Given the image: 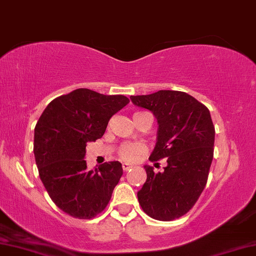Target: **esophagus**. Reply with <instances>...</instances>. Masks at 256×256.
Instances as JSON below:
<instances>
[{
	"instance_id": "34e87169",
	"label": "esophagus",
	"mask_w": 256,
	"mask_h": 256,
	"mask_svg": "<svg viewBox=\"0 0 256 256\" xmlns=\"http://www.w3.org/2000/svg\"><path fill=\"white\" fill-rule=\"evenodd\" d=\"M132 168V166L130 164H128V162H124V164H122V168H124V172L129 171V170H130Z\"/></svg>"
}]
</instances>
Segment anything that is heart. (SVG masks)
Returning <instances> with one entry per match:
<instances>
[{
	"instance_id": "heart-1",
	"label": "heart",
	"mask_w": 256,
	"mask_h": 256,
	"mask_svg": "<svg viewBox=\"0 0 256 256\" xmlns=\"http://www.w3.org/2000/svg\"><path fill=\"white\" fill-rule=\"evenodd\" d=\"M146 151V144L138 142H127L120 146L119 154L124 160L135 162L140 154Z\"/></svg>"
}]
</instances>
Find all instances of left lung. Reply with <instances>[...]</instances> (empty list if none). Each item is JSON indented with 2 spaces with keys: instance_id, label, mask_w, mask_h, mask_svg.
<instances>
[{
  "instance_id": "left-lung-1",
  "label": "left lung",
  "mask_w": 256,
  "mask_h": 256,
  "mask_svg": "<svg viewBox=\"0 0 256 256\" xmlns=\"http://www.w3.org/2000/svg\"><path fill=\"white\" fill-rule=\"evenodd\" d=\"M130 99L157 118V143L149 160L168 158L162 172L144 166L146 181L137 192L140 206L151 218L174 220L194 206L208 181L214 143L210 112L181 91L160 90Z\"/></svg>"
}]
</instances>
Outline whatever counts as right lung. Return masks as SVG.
<instances>
[{"mask_svg":"<svg viewBox=\"0 0 256 256\" xmlns=\"http://www.w3.org/2000/svg\"><path fill=\"white\" fill-rule=\"evenodd\" d=\"M129 102L124 96H105L77 88L48 104L34 128L39 176L55 204L69 216L91 220L108 204L122 176L119 162L88 170L86 144L102 138L110 118Z\"/></svg>","mask_w":256,"mask_h":256,"instance_id":"1","label":"right lung"}]
</instances>
